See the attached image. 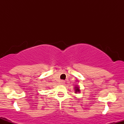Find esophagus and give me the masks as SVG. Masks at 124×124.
Masks as SVG:
<instances>
[{
	"label": "esophagus",
	"mask_w": 124,
	"mask_h": 124,
	"mask_svg": "<svg viewBox=\"0 0 124 124\" xmlns=\"http://www.w3.org/2000/svg\"><path fill=\"white\" fill-rule=\"evenodd\" d=\"M65 80H61L60 82V83L61 85H64V84H65Z\"/></svg>",
	"instance_id": "1"
}]
</instances>
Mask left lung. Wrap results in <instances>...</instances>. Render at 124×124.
<instances>
[{
    "label": "left lung",
    "instance_id": "obj_1",
    "mask_svg": "<svg viewBox=\"0 0 124 124\" xmlns=\"http://www.w3.org/2000/svg\"><path fill=\"white\" fill-rule=\"evenodd\" d=\"M80 88H79V86H76L75 87V93H79L80 92Z\"/></svg>",
    "mask_w": 124,
    "mask_h": 124
}]
</instances>
